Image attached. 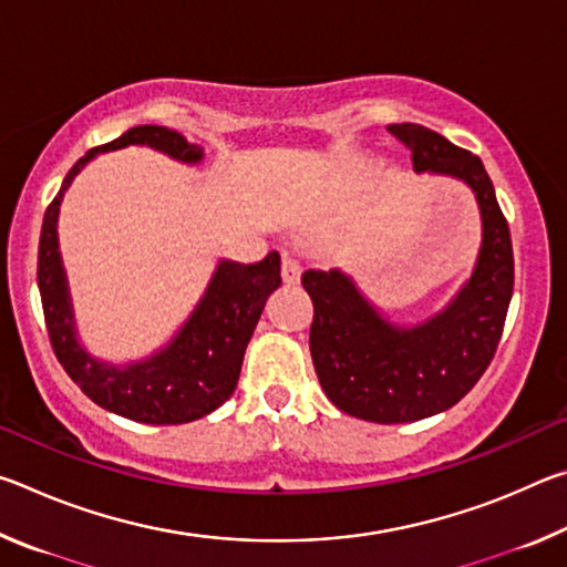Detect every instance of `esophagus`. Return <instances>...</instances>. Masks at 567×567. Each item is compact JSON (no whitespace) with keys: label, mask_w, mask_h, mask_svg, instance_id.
I'll list each match as a JSON object with an SVG mask.
<instances>
[{"label":"esophagus","mask_w":567,"mask_h":567,"mask_svg":"<svg viewBox=\"0 0 567 567\" xmlns=\"http://www.w3.org/2000/svg\"><path fill=\"white\" fill-rule=\"evenodd\" d=\"M300 275H302V262L292 255H285L282 257V280L287 285H295V282H300Z\"/></svg>","instance_id":"1"}]
</instances>
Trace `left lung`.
<instances>
[{
	"instance_id": "left-lung-1",
	"label": "left lung",
	"mask_w": 567,
	"mask_h": 567,
	"mask_svg": "<svg viewBox=\"0 0 567 567\" xmlns=\"http://www.w3.org/2000/svg\"><path fill=\"white\" fill-rule=\"evenodd\" d=\"M388 132L410 150L415 172H443L473 187L483 249L453 305L412 330L382 320L342 272L302 275L315 307L312 364L324 395L348 415L380 425L430 417L475 388L501 342L515 277L511 227L480 157L422 124H390Z\"/></svg>"
}]
</instances>
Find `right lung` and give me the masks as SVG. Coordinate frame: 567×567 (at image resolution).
<instances>
[{
    "instance_id": "1",
    "label": "right lung",
    "mask_w": 567,
    "mask_h": 567,
    "mask_svg": "<svg viewBox=\"0 0 567 567\" xmlns=\"http://www.w3.org/2000/svg\"><path fill=\"white\" fill-rule=\"evenodd\" d=\"M127 145H150L182 162L203 159V150L189 145L175 130L140 124L74 162L62 189L47 207L42 223L37 282H40L44 324L56 360L92 402L145 425H182L209 415L235 392L247 342L260 320L265 300L282 282L280 255L270 252L255 265L219 262L203 302L197 305L177 338L152 360L130 364L127 370L107 368L92 360L74 338L72 307L66 297L60 252H56V209L64 189L84 167V162L100 152Z\"/></svg>"
}]
</instances>
